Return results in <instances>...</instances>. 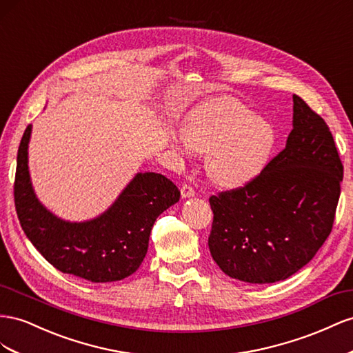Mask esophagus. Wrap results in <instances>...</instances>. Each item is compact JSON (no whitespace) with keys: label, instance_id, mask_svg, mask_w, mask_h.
Returning <instances> with one entry per match:
<instances>
[{"label":"esophagus","instance_id":"1","mask_svg":"<svg viewBox=\"0 0 353 353\" xmlns=\"http://www.w3.org/2000/svg\"><path fill=\"white\" fill-rule=\"evenodd\" d=\"M180 192H182V198L195 196V189L190 185H183L182 189H180Z\"/></svg>","mask_w":353,"mask_h":353}]
</instances>
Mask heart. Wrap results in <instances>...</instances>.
Wrapping results in <instances>:
<instances>
[{
    "mask_svg": "<svg viewBox=\"0 0 353 353\" xmlns=\"http://www.w3.org/2000/svg\"><path fill=\"white\" fill-rule=\"evenodd\" d=\"M182 133L171 139L173 148L183 157L207 154V174L223 188L253 180L266 167L276 142L268 118L253 115L247 105L226 96L194 109L183 121Z\"/></svg>",
    "mask_w": 353,
    "mask_h": 353,
    "instance_id": "heart-1",
    "label": "heart"
}]
</instances>
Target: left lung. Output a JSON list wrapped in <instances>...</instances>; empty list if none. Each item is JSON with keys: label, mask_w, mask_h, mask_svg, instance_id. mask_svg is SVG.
<instances>
[{"label": "left lung", "mask_w": 353, "mask_h": 353, "mask_svg": "<svg viewBox=\"0 0 353 353\" xmlns=\"http://www.w3.org/2000/svg\"><path fill=\"white\" fill-rule=\"evenodd\" d=\"M293 102L285 148L244 188L210 198L211 257L244 283L290 278L333 229L343 164L325 121L303 99Z\"/></svg>", "instance_id": "obj_1"}]
</instances>
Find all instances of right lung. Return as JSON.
Here are the masks:
<instances>
[{
    "instance_id": "obj_1",
    "label": "right lung",
    "mask_w": 353,
    "mask_h": 353,
    "mask_svg": "<svg viewBox=\"0 0 353 353\" xmlns=\"http://www.w3.org/2000/svg\"><path fill=\"white\" fill-rule=\"evenodd\" d=\"M28 125L17 150L16 213L28 239L63 274L90 283H114L139 269L146 256L157 217L176 204L180 190L159 173H137L105 213L68 221L54 216L37 198L28 167Z\"/></svg>"
}]
</instances>
